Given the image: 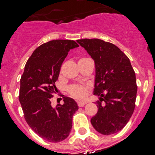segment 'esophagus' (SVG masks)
<instances>
[{
	"label": "esophagus",
	"instance_id": "esophagus-1",
	"mask_svg": "<svg viewBox=\"0 0 155 155\" xmlns=\"http://www.w3.org/2000/svg\"><path fill=\"white\" fill-rule=\"evenodd\" d=\"M86 104V102H77V105L79 107H83Z\"/></svg>",
	"mask_w": 155,
	"mask_h": 155
}]
</instances>
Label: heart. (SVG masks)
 <instances>
[{
  "mask_svg": "<svg viewBox=\"0 0 155 155\" xmlns=\"http://www.w3.org/2000/svg\"><path fill=\"white\" fill-rule=\"evenodd\" d=\"M68 91L71 97L78 100L85 99L88 94V88L80 84H72L68 87Z\"/></svg>",
  "mask_w": 155,
  "mask_h": 155,
  "instance_id": "1",
  "label": "heart"
}]
</instances>
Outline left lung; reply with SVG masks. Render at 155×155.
<instances>
[{"mask_svg":"<svg viewBox=\"0 0 155 155\" xmlns=\"http://www.w3.org/2000/svg\"><path fill=\"white\" fill-rule=\"evenodd\" d=\"M77 42L95 64L94 94L100 97L91 124L102 135L117 133L127 124L136 106L137 85L133 68L128 57L114 44L97 38H84Z\"/></svg>","mask_w":155,"mask_h":155,"instance_id":"left-lung-1","label":"left lung"}]
</instances>
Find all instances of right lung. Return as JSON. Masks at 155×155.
<instances>
[{
    "mask_svg": "<svg viewBox=\"0 0 155 155\" xmlns=\"http://www.w3.org/2000/svg\"><path fill=\"white\" fill-rule=\"evenodd\" d=\"M78 46L73 40H52L42 44L31 54L20 79L19 100L26 121L40 137L51 143L68 136L72 117L79 109L75 100L65 96L63 105L51 106L62 63L70 49Z\"/></svg>",
    "mask_w": 155,
    "mask_h": 155,
    "instance_id": "1",
    "label": "right lung"
}]
</instances>
